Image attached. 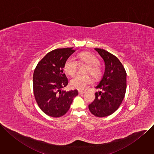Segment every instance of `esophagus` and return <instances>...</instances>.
I'll return each mask as SVG.
<instances>
[{"label":"esophagus","instance_id":"1","mask_svg":"<svg viewBox=\"0 0 154 154\" xmlns=\"http://www.w3.org/2000/svg\"><path fill=\"white\" fill-rule=\"evenodd\" d=\"M78 92H79V94H83V93H85V91L79 90V91H78Z\"/></svg>","mask_w":154,"mask_h":154}]
</instances>
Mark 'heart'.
<instances>
[{"mask_svg": "<svg viewBox=\"0 0 154 154\" xmlns=\"http://www.w3.org/2000/svg\"><path fill=\"white\" fill-rule=\"evenodd\" d=\"M78 63H85L88 67L85 70L86 74H90L94 80L99 79L102 75V69L99 64L98 58L93 54L89 52H83L77 55ZM77 62L71 57L66 60L63 69L66 73L70 76H73L77 70ZM92 79L88 75L78 74L75 76L70 82L71 88L79 90H83L85 88L91 83Z\"/></svg>", "mask_w": 154, "mask_h": 154, "instance_id": "obj_1", "label": "heart"}]
</instances>
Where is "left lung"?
I'll use <instances>...</instances> for the list:
<instances>
[{
	"instance_id": "obj_1",
	"label": "left lung",
	"mask_w": 154,
	"mask_h": 154,
	"mask_svg": "<svg viewBox=\"0 0 154 154\" xmlns=\"http://www.w3.org/2000/svg\"><path fill=\"white\" fill-rule=\"evenodd\" d=\"M105 63L103 76L96 86L101 91L88 105L91 113L97 117H105L116 112L121 104L126 91L127 73L119 59L102 49L95 48Z\"/></svg>"
}]
</instances>
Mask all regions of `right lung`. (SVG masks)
<instances>
[{"label": "right lung", "instance_id": "obj_1", "mask_svg": "<svg viewBox=\"0 0 154 154\" xmlns=\"http://www.w3.org/2000/svg\"><path fill=\"white\" fill-rule=\"evenodd\" d=\"M75 51L70 48L55 49L37 64L33 77V93L38 105L47 115L58 118L69 109L77 90L66 91L62 89L68 84L63 72L64 64Z\"/></svg>", "mask_w": 154, "mask_h": 154}]
</instances>
